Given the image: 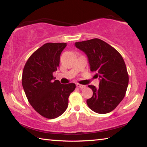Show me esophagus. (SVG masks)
Here are the masks:
<instances>
[{"instance_id": "obj_1", "label": "esophagus", "mask_w": 147, "mask_h": 147, "mask_svg": "<svg viewBox=\"0 0 147 147\" xmlns=\"http://www.w3.org/2000/svg\"><path fill=\"white\" fill-rule=\"evenodd\" d=\"M76 87H78V88H80L81 89H83L85 88V86L84 85H82V84H76Z\"/></svg>"}]
</instances>
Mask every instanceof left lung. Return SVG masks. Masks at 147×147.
Returning a JSON list of instances; mask_svg holds the SVG:
<instances>
[{
    "mask_svg": "<svg viewBox=\"0 0 147 147\" xmlns=\"http://www.w3.org/2000/svg\"><path fill=\"white\" fill-rule=\"evenodd\" d=\"M76 48L88 56L90 71L100 78L99 87L89 85L92 97L87 100L91 110L104 114L113 111L125 96L128 74L123 57L113 47L100 39L76 42Z\"/></svg>",
    "mask_w": 147,
    "mask_h": 147,
    "instance_id": "left-lung-1",
    "label": "left lung"
}]
</instances>
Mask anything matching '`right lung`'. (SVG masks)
Segmentation results:
<instances>
[{
	"label": "right lung",
	"instance_id": "right-lung-1",
	"mask_svg": "<svg viewBox=\"0 0 147 147\" xmlns=\"http://www.w3.org/2000/svg\"><path fill=\"white\" fill-rule=\"evenodd\" d=\"M65 43H47L30 56L23 69L22 84L27 99L39 114L47 119L62 115L68 107L69 96L75 84H61L53 73L59 65Z\"/></svg>",
	"mask_w": 147,
	"mask_h": 147
}]
</instances>
